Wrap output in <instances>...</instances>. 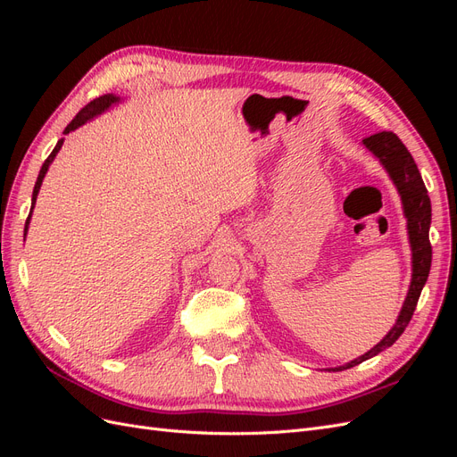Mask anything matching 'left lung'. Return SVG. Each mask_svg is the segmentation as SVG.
<instances>
[{
	"label": "left lung",
	"instance_id": "left-lung-1",
	"mask_svg": "<svg viewBox=\"0 0 457 457\" xmlns=\"http://www.w3.org/2000/svg\"><path fill=\"white\" fill-rule=\"evenodd\" d=\"M362 143L371 154L381 162L386 173H389V177L393 179V183L400 195V200H403L404 215L408 220V238L411 247V282H410L408 295L404 299V305L400 309V314L389 334H386L376 347L370 349L366 354L358 356L354 361L343 364L339 368H331L329 371H341V370L358 366L361 362L368 361V358L379 354L386 347H391V345L403 336V331L411 320L413 311H416L418 299L427 282L428 270H431V259H433L431 242H428V228H431V200H428L421 173L408 152V148L391 131H381L378 135L366 137Z\"/></svg>",
	"mask_w": 457,
	"mask_h": 457
}]
</instances>
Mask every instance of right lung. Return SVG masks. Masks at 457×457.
Instances as JSON below:
<instances>
[{
	"instance_id": "add662e5",
	"label": "right lung",
	"mask_w": 457,
	"mask_h": 457,
	"mask_svg": "<svg viewBox=\"0 0 457 457\" xmlns=\"http://www.w3.org/2000/svg\"><path fill=\"white\" fill-rule=\"evenodd\" d=\"M116 103H120V96H116V95H112V93H108V95H103V96H99V99H95V101H91L87 106H84L79 110V112L76 114V118L68 123L66 126V129H64V135H68L71 131H74V129H78L79 126H84L86 121H89V120H93L95 116H99V114H103L104 110H108L110 106L112 104H116ZM62 143H64V139H61L59 143H57V146L53 148V152L49 154V158L44 162V165H41V170H39V175H37V181H36V187H34V192H32V207H30V215H29V219H26V227H24V237H26V230H29V223H30V217H32V210H34V205H36V198H37V192H39V187H41V183H44V177H46V173H47V170H49V165H51V162L54 160V156H57V152L61 150V146H62Z\"/></svg>"
}]
</instances>
